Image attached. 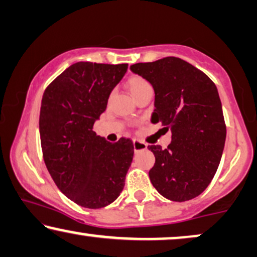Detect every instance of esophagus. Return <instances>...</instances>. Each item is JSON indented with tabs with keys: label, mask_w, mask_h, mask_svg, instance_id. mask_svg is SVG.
Listing matches in <instances>:
<instances>
[{
	"label": "esophagus",
	"mask_w": 257,
	"mask_h": 257,
	"mask_svg": "<svg viewBox=\"0 0 257 257\" xmlns=\"http://www.w3.org/2000/svg\"><path fill=\"white\" fill-rule=\"evenodd\" d=\"M133 145H134L135 153L140 152V150H145V149H147V145H146V143H143L142 141H139V140H134V141H133Z\"/></svg>",
	"instance_id": "obj_1"
}]
</instances>
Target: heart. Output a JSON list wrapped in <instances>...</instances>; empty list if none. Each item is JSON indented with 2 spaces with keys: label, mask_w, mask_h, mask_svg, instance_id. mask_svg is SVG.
I'll return each instance as SVG.
<instances>
[{
  "label": "heart",
  "mask_w": 257,
  "mask_h": 257,
  "mask_svg": "<svg viewBox=\"0 0 257 257\" xmlns=\"http://www.w3.org/2000/svg\"><path fill=\"white\" fill-rule=\"evenodd\" d=\"M126 87H128L133 97L135 98L139 94L143 93L147 89L152 88V85H150V83L146 80V78L138 76V75H133V76H131L126 80Z\"/></svg>",
  "instance_id": "heart-1"
}]
</instances>
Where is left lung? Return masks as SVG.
I'll return each instance as SVG.
<instances>
[{
	"instance_id": "8db88e82",
	"label": "left lung",
	"mask_w": 257,
	"mask_h": 257,
	"mask_svg": "<svg viewBox=\"0 0 257 257\" xmlns=\"http://www.w3.org/2000/svg\"><path fill=\"white\" fill-rule=\"evenodd\" d=\"M131 69L155 91L152 122L172 131L166 149L148 146L155 155L150 181L169 200H191L209 186L224 148L227 129L216 85L179 57L136 63Z\"/></svg>"
}]
</instances>
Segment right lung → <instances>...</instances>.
Here are the masks:
<instances>
[{"label":"right lung","mask_w":257,"mask_h":257,"mask_svg":"<svg viewBox=\"0 0 257 257\" xmlns=\"http://www.w3.org/2000/svg\"><path fill=\"white\" fill-rule=\"evenodd\" d=\"M126 69V63L77 62L43 93L40 136L44 163L57 188L81 207L108 206L124 187L133 142L119 139L110 143L93 126Z\"/></svg>","instance_id":"right-lung-1"}]
</instances>
